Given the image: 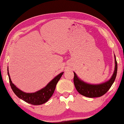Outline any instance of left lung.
<instances>
[{
  "mask_svg": "<svg viewBox=\"0 0 124 124\" xmlns=\"http://www.w3.org/2000/svg\"><path fill=\"white\" fill-rule=\"evenodd\" d=\"M115 70L112 77L108 81L98 85H91L87 84L79 79L74 72V84L77 90L81 95L85 97L93 98L98 97L104 95L107 92L116 78L117 70V64L115 56Z\"/></svg>",
  "mask_w": 124,
  "mask_h": 124,
  "instance_id": "left-lung-1",
  "label": "left lung"
}]
</instances>
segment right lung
<instances>
[{"label": "right lung", "mask_w": 124, "mask_h": 124, "mask_svg": "<svg viewBox=\"0 0 124 124\" xmlns=\"http://www.w3.org/2000/svg\"><path fill=\"white\" fill-rule=\"evenodd\" d=\"M8 70H9L8 68V74L9 75L10 86L15 94L20 99L33 105L43 104L46 102L51 98L55 90L56 86L58 81H59L61 77L63 74V72L61 73L60 74H58L54 79H52L44 88L39 91L34 92V93H26L18 89L12 83Z\"/></svg>", "instance_id": "obj_1"}]
</instances>
